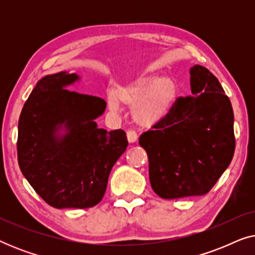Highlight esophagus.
<instances>
[{
	"label": "esophagus",
	"instance_id": "esophagus-1",
	"mask_svg": "<svg viewBox=\"0 0 255 255\" xmlns=\"http://www.w3.org/2000/svg\"><path fill=\"white\" fill-rule=\"evenodd\" d=\"M127 135H128V140L130 142H135L138 139V134L137 131L133 130V128H128L127 131Z\"/></svg>",
	"mask_w": 255,
	"mask_h": 255
}]
</instances>
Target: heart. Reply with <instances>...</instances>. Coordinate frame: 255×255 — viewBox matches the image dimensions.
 Listing matches in <instances>:
<instances>
[{
	"mask_svg": "<svg viewBox=\"0 0 255 255\" xmlns=\"http://www.w3.org/2000/svg\"><path fill=\"white\" fill-rule=\"evenodd\" d=\"M176 95L177 86L172 78L145 74L115 89L114 95L109 97V104L113 109H117L118 103L133 106L137 103L133 110L135 121L151 125L168 114Z\"/></svg>",
	"mask_w": 255,
	"mask_h": 255,
	"instance_id": "1",
	"label": "heart"
}]
</instances>
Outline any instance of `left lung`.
Masks as SVG:
<instances>
[{
    "instance_id": "8db88e82",
    "label": "left lung",
    "mask_w": 255,
    "mask_h": 255,
    "mask_svg": "<svg viewBox=\"0 0 255 255\" xmlns=\"http://www.w3.org/2000/svg\"><path fill=\"white\" fill-rule=\"evenodd\" d=\"M193 96H180L139 145L147 152L152 189L165 200L210 191L235 154L233 110L218 79L203 66L190 69Z\"/></svg>"
}]
</instances>
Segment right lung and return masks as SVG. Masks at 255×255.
Listing matches in <instances>:
<instances>
[{
    "mask_svg": "<svg viewBox=\"0 0 255 255\" xmlns=\"http://www.w3.org/2000/svg\"><path fill=\"white\" fill-rule=\"evenodd\" d=\"M78 75H47L24 103L18 121L17 155L23 175L51 207L92 208L102 200L115 162L128 147L122 128L107 132L94 122L106 101L66 87ZM64 124L69 131L55 134Z\"/></svg>",
    "mask_w": 255,
    "mask_h": 255,
    "instance_id": "right-lung-1",
    "label": "right lung"
}]
</instances>
